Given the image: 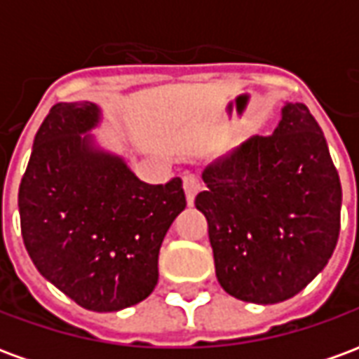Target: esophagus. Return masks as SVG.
<instances>
[{"label": "esophagus", "instance_id": "1", "mask_svg": "<svg viewBox=\"0 0 359 359\" xmlns=\"http://www.w3.org/2000/svg\"><path fill=\"white\" fill-rule=\"evenodd\" d=\"M182 188H184V196H187L188 205H194L196 194H198V190H200V182H198V179H196L194 175H187V177L182 179Z\"/></svg>", "mask_w": 359, "mask_h": 359}]
</instances>
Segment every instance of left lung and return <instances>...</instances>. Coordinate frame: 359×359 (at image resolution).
<instances>
[{"instance_id":"8db88e82","label":"left lung","mask_w":359,"mask_h":359,"mask_svg":"<svg viewBox=\"0 0 359 359\" xmlns=\"http://www.w3.org/2000/svg\"><path fill=\"white\" fill-rule=\"evenodd\" d=\"M215 275L250 304H278L329 264L342 188L323 130L304 103H285L271 136H252L202 172Z\"/></svg>"}]
</instances>
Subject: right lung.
Wrapping results in <instances>:
<instances>
[{
    "instance_id": "right-lung-1",
    "label": "right lung",
    "mask_w": 359,
    "mask_h": 359,
    "mask_svg": "<svg viewBox=\"0 0 359 359\" xmlns=\"http://www.w3.org/2000/svg\"><path fill=\"white\" fill-rule=\"evenodd\" d=\"M92 102L55 103L19 188L20 231L43 278L90 311H118L157 285L165 234L187 208L182 180L148 184L95 144Z\"/></svg>"
}]
</instances>
